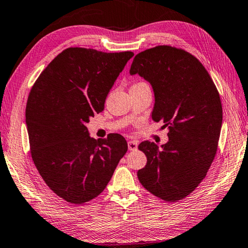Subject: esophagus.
Wrapping results in <instances>:
<instances>
[{
  "label": "esophagus",
  "instance_id": "esophagus-1",
  "mask_svg": "<svg viewBox=\"0 0 248 248\" xmlns=\"http://www.w3.org/2000/svg\"><path fill=\"white\" fill-rule=\"evenodd\" d=\"M127 144H128V150H130V151L137 150V148H138L137 141H135V140H129Z\"/></svg>",
  "mask_w": 248,
  "mask_h": 248
}]
</instances>
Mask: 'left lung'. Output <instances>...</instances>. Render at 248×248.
Listing matches in <instances>:
<instances>
[{
    "mask_svg": "<svg viewBox=\"0 0 248 248\" xmlns=\"http://www.w3.org/2000/svg\"><path fill=\"white\" fill-rule=\"evenodd\" d=\"M129 73L151 84L152 120L168 128V141L161 148L148 140L138 146L147 156L138 179L155 197L177 202L201 184L216 155L222 124L220 97L194 56L168 45L137 54Z\"/></svg>",
    "mask_w": 248,
    "mask_h": 248,
    "instance_id": "obj_1",
    "label": "left lung"
}]
</instances>
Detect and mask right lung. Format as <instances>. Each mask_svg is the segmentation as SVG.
Segmentation results:
<instances>
[{"instance_id":"add662e5","label":"right lung","mask_w":248,"mask_h":248,"mask_svg":"<svg viewBox=\"0 0 248 248\" xmlns=\"http://www.w3.org/2000/svg\"><path fill=\"white\" fill-rule=\"evenodd\" d=\"M132 51L104 53L70 47L40 74L29 94L26 124L31 155L50 190L83 204L110 181L127 142L120 134L94 139L86 124L105 101Z\"/></svg>"}]
</instances>
